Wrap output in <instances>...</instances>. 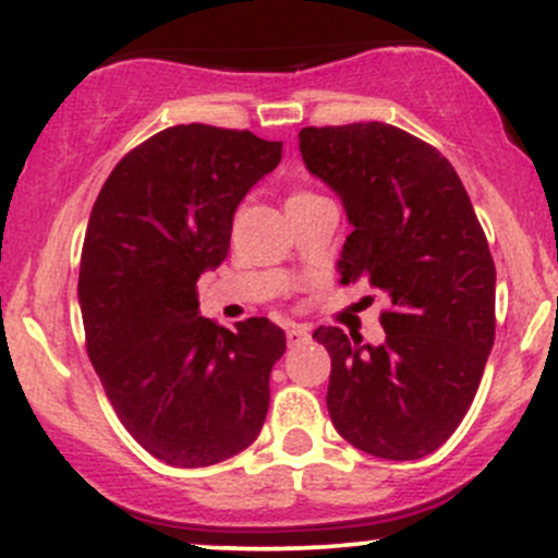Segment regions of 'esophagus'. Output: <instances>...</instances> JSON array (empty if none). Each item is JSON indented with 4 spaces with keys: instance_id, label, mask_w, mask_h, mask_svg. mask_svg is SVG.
I'll return each mask as SVG.
<instances>
[{
    "instance_id": "esophagus-1",
    "label": "esophagus",
    "mask_w": 558,
    "mask_h": 558,
    "mask_svg": "<svg viewBox=\"0 0 558 558\" xmlns=\"http://www.w3.org/2000/svg\"><path fill=\"white\" fill-rule=\"evenodd\" d=\"M286 338L291 345H301V343L310 341L312 336H310V328H306V325H288Z\"/></svg>"
}]
</instances>
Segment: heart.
Listing matches in <instances>:
<instances>
[{
	"instance_id": "b5f03b06",
	"label": "heart",
	"mask_w": 558,
	"mask_h": 558,
	"mask_svg": "<svg viewBox=\"0 0 558 558\" xmlns=\"http://www.w3.org/2000/svg\"><path fill=\"white\" fill-rule=\"evenodd\" d=\"M299 196H310V194H293L291 198H299Z\"/></svg>"
}]
</instances>
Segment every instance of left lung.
Masks as SVG:
<instances>
[{
    "instance_id": "8db88e82",
    "label": "left lung",
    "mask_w": 558,
    "mask_h": 558,
    "mask_svg": "<svg viewBox=\"0 0 558 558\" xmlns=\"http://www.w3.org/2000/svg\"><path fill=\"white\" fill-rule=\"evenodd\" d=\"M299 149L351 226L341 283L390 301L377 345L315 330L332 425L373 457H427L464 420L496 336V265L470 196L438 149L386 123L304 128Z\"/></svg>"
}]
</instances>
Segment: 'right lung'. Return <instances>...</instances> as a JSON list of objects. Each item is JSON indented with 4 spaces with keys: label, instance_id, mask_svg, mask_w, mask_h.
Returning <instances> with one entry per match:
<instances>
[{
    "label": "right lung",
    "instance_id": "add662e5",
    "mask_svg": "<svg viewBox=\"0 0 558 558\" xmlns=\"http://www.w3.org/2000/svg\"><path fill=\"white\" fill-rule=\"evenodd\" d=\"M283 144L175 125L118 162L88 217L78 304L86 349L125 430L172 466H209L257 440L286 332L198 315L196 280L228 257L243 196Z\"/></svg>",
    "mask_w": 558,
    "mask_h": 558
}]
</instances>
